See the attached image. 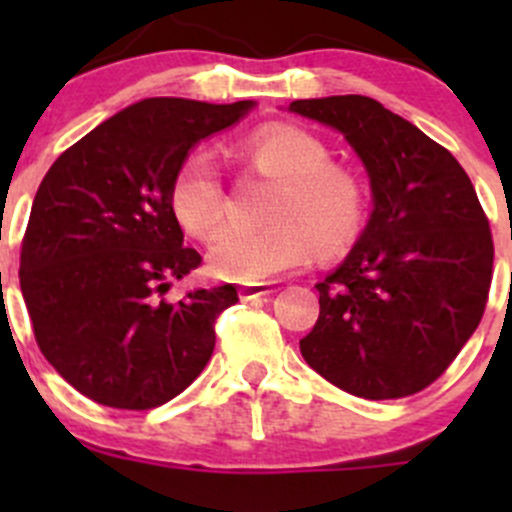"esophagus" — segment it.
Masks as SVG:
<instances>
[{
	"label": "esophagus",
	"mask_w": 512,
	"mask_h": 512,
	"mask_svg": "<svg viewBox=\"0 0 512 512\" xmlns=\"http://www.w3.org/2000/svg\"><path fill=\"white\" fill-rule=\"evenodd\" d=\"M272 292H277V285H272V282H255V285H242L240 287V297L242 299L270 297Z\"/></svg>",
	"instance_id": "esophagus-1"
}]
</instances>
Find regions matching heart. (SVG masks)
I'll return each instance as SVG.
<instances>
[{"label": "heart", "instance_id": "obj_1", "mask_svg": "<svg viewBox=\"0 0 512 512\" xmlns=\"http://www.w3.org/2000/svg\"><path fill=\"white\" fill-rule=\"evenodd\" d=\"M247 168L280 183L267 205L262 230H225L210 245V270L220 280H272L309 265L314 250L334 257L352 247L366 220L364 188L347 168L332 163L329 148L312 133L270 126L240 148ZM170 210L190 235L208 240L227 215V190L218 160L195 148L170 183Z\"/></svg>", "mask_w": 512, "mask_h": 512}]
</instances>
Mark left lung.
<instances>
[{
    "mask_svg": "<svg viewBox=\"0 0 512 512\" xmlns=\"http://www.w3.org/2000/svg\"><path fill=\"white\" fill-rule=\"evenodd\" d=\"M289 111L344 133L364 163L374 213L347 260L319 282L304 361L361 399L431 386L480 324L493 235L456 158L369 96L302 98Z\"/></svg>",
    "mask_w": 512,
    "mask_h": 512,
    "instance_id": "obj_1",
    "label": "left lung"
}]
</instances>
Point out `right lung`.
I'll list each match as a JSON object with an SVG mask.
<instances>
[{
  "label": "right lung",
  "mask_w": 512,
  "mask_h": 512,
  "mask_svg": "<svg viewBox=\"0 0 512 512\" xmlns=\"http://www.w3.org/2000/svg\"><path fill=\"white\" fill-rule=\"evenodd\" d=\"M252 106L146 98L66 148L41 180L19 285L41 354L96 404L156 409L213 356L215 319L237 289L163 297L203 262L183 247L168 195L190 148Z\"/></svg>",
  "instance_id": "1"
}]
</instances>
